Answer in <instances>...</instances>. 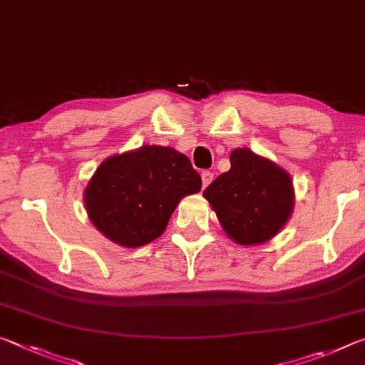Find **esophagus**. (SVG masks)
<instances>
[{
	"mask_svg": "<svg viewBox=\"0 0 365 365\" xmlns=\"http://www.w3.org/2000/svg\"><path fill=\"white\" fill-rule=\"evenodd\" d=\"M201 178H202V187L206 188L207 185L212 182L214 174H212V172H209V170H202V172H201Z\"/></svg>",
	"mask_w": 365,
	"mask_h": 365,
	"instance_id": "obj_1",
	"label": "esophagus"
}]
</instances>
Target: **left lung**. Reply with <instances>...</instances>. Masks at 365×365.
Listing matches in <instances>:
<instances>
[{
    "instance_id": "obj_1",
    "label": "left lung",
    "mask_w": 365,
    "mask_h": 365,
    "mask_svg": "<svg viewBox=\"0 0 365 365\" xmlns=\"http://www.w3.org/2000/svg\"><path fill=\"white\" fill-rule=\"evenodd\" d=\"M230 170L215 178L202 195L235 242L248 246L267 242L292 215V178L246 148L230 154Z\"/></svg>"
}]
</instances>
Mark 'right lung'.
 I'll use <instances>...</instances> for the list:
<instances>
[{"label":"right lung","mask_w":365,"mask_h":365,"mask_svg":"<svg viewBox=\"0 0 365 365\" xmlns=\"http://www.w3.org/2000/svg\"><path fill=\"white\" fill-rule=\"evenodd\" d=\"M201 190L190 159L172 148L141 146L104 160L85 190L95 227L127 248L163 235L183 196Z\"/></svg>","instance_id":"obj_1"}]
</instances>
